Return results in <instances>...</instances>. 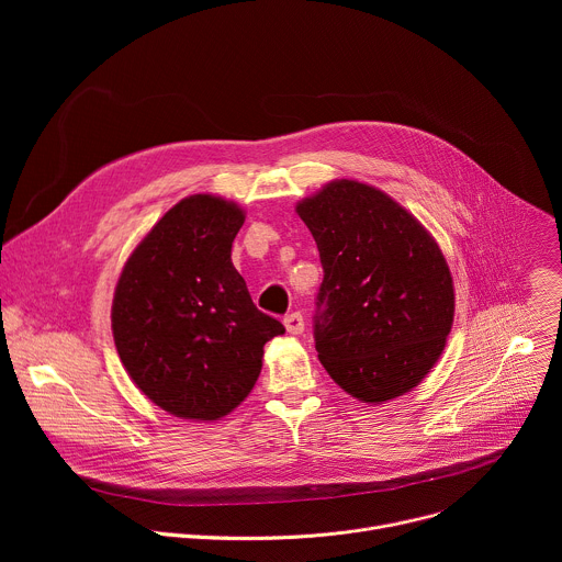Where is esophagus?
Returning <instances> with one entry per match:
<instances>
[{"label": "esophagus", "instance_id": "esophagus-1", "mask_svg": "<svg viewBox=\"0 0 562 562\" xmlns=\"http://www.w3.org/2000/svg\"><path fill=\"white\" fill-rule=\"evenodd\" d=\"M284 327H286V331L293 334V336L302 334V331H304V317H302V313H300V311H293V313L284 315Z\"/></svg>", "mask_w": 562, "mask_h": 562}]
</instances>
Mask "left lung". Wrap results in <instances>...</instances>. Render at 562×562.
Wrapping results in <instances>:
<instances>
[{"label": "left lung", "mask_w": 562, "mask_h": 562, "mask_svg": "<svg viewBox=\"0 0 562 562\" xmlns=\"http://www.w3.org/2000/svg\"><path fill=\"white\" fill-rule=\"evenodd\" d=\"M323 262L313 338L353 397L384 403L414 389L453 323V282L423 224L382 191L338 180L297 204Z\"/></svg>", "instance_id": "8db88e82"}]
</instances>
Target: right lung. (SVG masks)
<instances>
[{
    "mask_svg": "<svg viewBox=\"0 0 562 562\" xmlns=\"http://www.w3.org/2000/svg\"><path fill=\"white\" fill-rule=\"evenodd\" d=\"M243 209L213 198L178 202L137 245L113 297V338L133 382L157 407L217 420L254 389L265 345L284 334L231 262Z\"/></svg>",
    "mask_w": 562,
    "mask_h": 562,
    "instance_id": "add662e5",
    "label": "right lung"
}]
</instances>
